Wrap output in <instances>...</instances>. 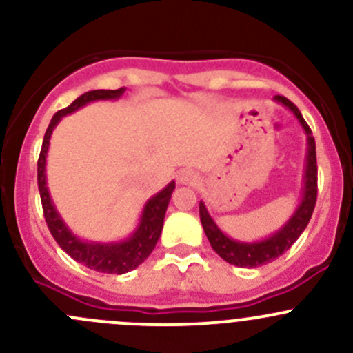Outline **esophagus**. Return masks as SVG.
I'll use <instances>...</instances> for the list:
<instances>
[{"mask_svg":"<svg viewBox=\"0 0 353 353\" xmlns=\"http://www.w3.org/2000/svg\"><path fill=\"white\" fill-rule=\"evenodd\" d=\"M177 181H179L181 184H186V186H194V184L198 183V176L194 170L183 169L177 172Z\"/></svg>","mask_w":353,"mask_h":353,"instance_id":"34e87169","label":"esophagus"}]
</instances>
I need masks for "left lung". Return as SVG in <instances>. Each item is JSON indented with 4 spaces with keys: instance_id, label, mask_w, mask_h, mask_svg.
I'll return each instance as SVG.
<instances>
[{
    "instance_id": "obj_1",
    "label": "left lung",
    "mask_w": 353,
    "mask_h": 353,
    "mask_svg": "<svg viewBox=\"0 0 353 353\" xmlns=\"http://www.w3.org/2000/svg\"><path fill=\"white\" fill-rule=\"evenodd\" d=\"M275 102L285 105L297 117L299 124H301L305 137H307V154H305L304 177H302V198L290 219L272 236L245 243V241L232 239L227 234H223L208 213L205 203L199 201V220H201L203 230H205L213 251L223 261L239 266V268H258V266L266 265V263L275 261L287 249H290L292 244L301 237V234L307 227L312 212H314L316 196H318V165H316V143L312 131L309 130L301 110L295 108L288 99L282 97V95H275Z\"/></svg>"
}]
</instances>
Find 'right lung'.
Listing matches in <instances>:
<instances>
[{
	"label": "right lung",
	"instance_id": "add662e5",
	"mask_svg": "<svg viewBox=\"0 0 353 353\" xmlns=\"http://www.w3.org/2000/svg\"><path fill=\"white\" fill-rule=\"evenodd\" d=\"M124 92H126L124 87L117 88V90L85 92L77 101L71 102L66 109L58 110L52 116L48 130H46L41 155H39L37 162V183L39 193H41L42 210H44L46 222H48V227L51 230L52 237L56 239V243L74 261L81 263V265H85L90 270H95V272L110 273V275H123V273L131 272L137 266H140L150 256V252L154 251L157 241H159L160 234H162L163 216H165L172 191L176 190V183L170 181L162 191H159V193L154 194V196L145 203L137 229L126 239L116 241V243H97V241L81 239L77 234H73V230L66 225L63 216L59 215V212L54 206V201L51 198V193H49L48 179H46V162H48L51 134L63 117L83 108V105L90 104V102L116 101Z\"/></svg>",
	"mask_w": 353,
	"mask_h": 353
}]
</instances>
